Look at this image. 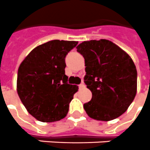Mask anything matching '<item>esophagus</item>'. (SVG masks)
<instances>
[{
    "mask_svg": "<svg viewBox=\"0 0 150 150\" xmlns=\"http://www.w3.org/2000/svg\"><path fill=\"white\" fill-rule=\"evenodd\" d=\"M79 89L85 88V85H84V84H80V85H79Z\"/></svg>",
    "mask_w": 150,
    "mask_h": 150,
    "instance_id": "obj_1",
    "label": "esophagus"
}]
</instances>
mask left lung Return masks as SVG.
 I'll return each instance as SVG.
<instances>
[{"label":"left lung","mask_w":150,"mask_h":150,"mask_svg":"<svg viewBox=\"0 0 150 150\" xmlns=\"http://www.w3.org/2000/svg\"><path fill=\"white\" fill-rule=\"evenodd\" d=\"M77 51L85 59V82L92 98L84 104L91 118L109 121L127 110L137 94V71L131 57L108 40L80 43Z\"/></svg>","instance_id":"8db88e82"}]
</instances>
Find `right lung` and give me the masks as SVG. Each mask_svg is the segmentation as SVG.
<instances>
[{
	"label": "right lung",
	"instance_id": "right-lung-1",
	"mask_svg": "<svg viewBox=\"0 0 150 150\" xmlns=\"http://www.w3.org/2000/svg\"><path fill=\"white\" fill-rule=\"evenodd\" d=\"M77 44L76 41H49L34 48L19 66L17 94L37 120L59 121L67 115L79 87L68 84L65 58Z\"/></svg>",
	"mask_w": 150,
	"mask_h": 150
}]
</instances>
